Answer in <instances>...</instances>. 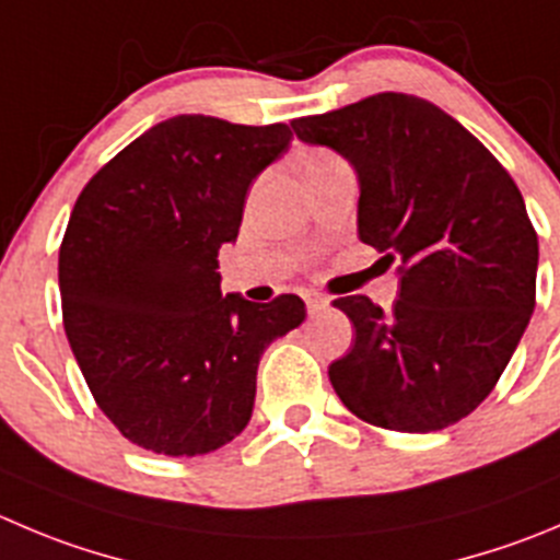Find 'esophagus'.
I'll return each mask as SVG.
<instances>
[{
	"mask_svg": "<svg viewBox=\"0 0 560 560\" xmlns=\"http://www.w3.org/2000/svg\"><path fill=\"white\" fill-rule=\"evenodd\" d=\"M305 305H307V313H318L329 305V300L324 294H307Z\"/></svg>",
	"mask_w": 560,
	"mask_h": 560,
	"instance_id": "34e87169",
	"label": "esophagus"
}]
</instances>
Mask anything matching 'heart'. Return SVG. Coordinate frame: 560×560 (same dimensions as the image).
Returning <instances> with one entry per match:
<instances>
[{
  "label": "heart",
  "mask_w": 560,
  "mask_h": 560,
  "mask_svg": "<svg viewBox=\"0 0 560 560\" xmlns=\"http://www.w3.org/2000/svg\"><path fill=\"white\" fill-rule=\"evenodd\" d=\"M327 159H332V156H329V153H322V151L307 153V159H305V170H307V167H313V164H318V162H327Z\"/></svg>",
  "instance_id": "1"
}]
</instances>
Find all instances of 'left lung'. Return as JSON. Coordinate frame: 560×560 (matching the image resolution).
<instances>
[{"label":"left lung","mask_w":560,"mask_h":560,"mask_svg":"<svg viewBox=\"0 0 560 560\" xmlns=\"http://www.w3.org/2000/svg\"><path fill=\"white\" fill-rule=\"evenodd\" d=\"M296 137L338 151L360 180V242L398 260V300L332 305L354 346L329 365L340 401L371 425L440 431L498 385L536 307L539 238L503 164L448 112L376 93L291 120Z\"/></svg>","instance_id":"1"}]
</instances>
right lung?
I'll use <instances>...</instances> for the list:
<instances>
[{
    "mask_svg": "<svg viewBox=\"0 0 560 560\" xmlns=\"http://www.w3.org/2000/svg\"><path fill=\"white\" fill-rule=\"evenodd\" d=\"M285 124L162 120L106 162L68 220L60 296L68 343L101 412L140 448L203 456L249 423L260 354L305 302L220 291V247L244 197L289 151Z\"/></svg>",
    "mask_w": 560,
    "mask_h": 560,
    "instance_id": "1",
    "label": "right lung"
}]
</instances>
